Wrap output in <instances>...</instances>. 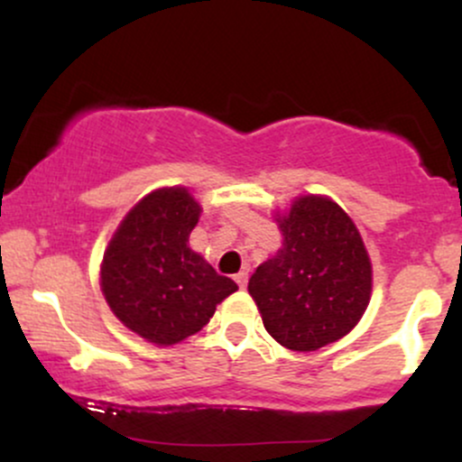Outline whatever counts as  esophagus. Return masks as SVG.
Instances as JSON below:
<instances>
[{
	"label": "esophagus",
	"mask_w": 462,
	"mask_h": 462,
	"mask_svg": "<svg viewBox=\"0 0 462 462\" xmlns=\"http://www.w3.org/2000/svg\"><path fill=\"white\" fill-rule=\"evenodd\" d=\"M235 280H236V284L241 286V289H243V286H247V272H238L235 275Z\"/></svg>",
	"instance_id": "34e87169"
}]
</instances>
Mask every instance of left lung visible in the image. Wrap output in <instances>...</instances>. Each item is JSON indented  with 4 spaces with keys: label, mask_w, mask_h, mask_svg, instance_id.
Instances as JSON below:
<instances>
[{
    "label": "left lung",
    "mask_w": 462,
    "mask_h": 462,
    "mask_svg": "<svg viewBox=\"0 0 462 462\" xmlns=\"http://www.w3.org/2000/svg\"><path fill=\"white\" fill-rule=\"evenodd\" d=\"M282 247L249 278L247 291L280 346L315 352L360 321L371 298V261L346 210L304 195L275 215Z\"/></svg>",
    "instance_id": "left-lung-1"
}]
</instances>
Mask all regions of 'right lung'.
Masks as SVG:
<instances>
[{
  "mask_svg": "<svg viewBox=\"0 0 462 462\" xmlns=\"http://www.w3.org/2000/svg\"><path fill=\"white\" fill-rule=\"evenodd\" d=\"M199 213L184 187L152 190L124 217L104 252L102 293L110 310L156 346L199 332L217 304L238 289L189 247Z\"/></svg>",
  "mask_w": 462,
  "mask_h": 462,
  "instance_id": "right-lung-1",
  "label": "right lung"
}]
</instances>
